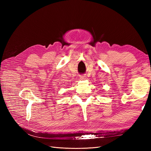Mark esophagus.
I'll use <instances>...</instances> for the list:
<instances>
[{
	"label": "esophagus",
	"instance_id": "obj_1",
	"mask_svg": "<svg viewBox=\"0 0 151 151\" xmlns=\"http://www.w3.org/2000/svg\"><path fill=\"white\" fill-rule=\"evenodd\" d=\"M86 79V77L85 76H80V79L84 80Z\"/></svg>",
	"mask_w": 151,
	"mask_h": 151
}]
</instances>
